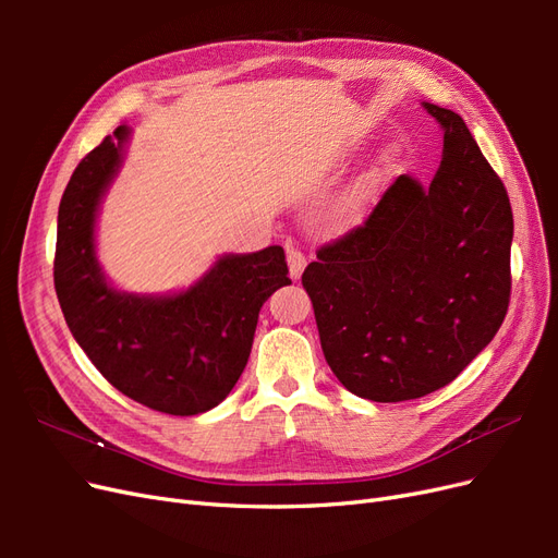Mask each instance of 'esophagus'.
Segmentation results:
<instances>
[{"label":"esophagus","mask_w":558,"mask_h":558,"mask_svg":"<svg viewBox=\"0 0 558 558\" xmlns=\"http://www.w3.org/2000/svg\"><path fill=\"white\" fill-rule=\"evenodd\" d=\"M286 258H289V275H291V279H300L302 272H305V267H307L305 253L291 246V248H286Z\"/></svg>","instance_id":"esophagus-1"}]
</instances>
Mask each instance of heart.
I'll list each match as a JSON object with an SVG mask.
<instances>
[{
  "mask_svg": "<svg viewBox=\"0 0 558 558\" xmlns=\"http://www.w3.org/2000/svg\"><path fill=\"white\" fill-rule=\"evenodd\" d=\"M379 172H381V167H379V165H373V167H367V170H365L361 177H356V181H353L351 189L347 191L344 205H347V207H359L361 202H363L369 193L375 191Z\"/></svg>",
  "mask_w": 558,
  "mask_h": 558,
  "instance_id": "obj_1",
  "label": "heart"
}]
</instances>
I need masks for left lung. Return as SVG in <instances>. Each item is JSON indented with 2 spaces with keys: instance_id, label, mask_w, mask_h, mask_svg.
<instances>
[{
  "instance_id": "obj_1",
  "label": "left lung",
  "mask_w": 558,
  "mask_h": 558,
  "mask_svg": "<svg viewBox=\"0 0 558 558\" xmlns=\"http://www.w3.org/2000/svg\"><path fill=\"white\" fill-rule=\"evenodd\" d=\"M421 105L445 134L433 181L400 174L365 226L318 248L302 275L335 377L375 402L453 381L510 305L508 191L459 113Z\"/></svg>"
}]
</instances>
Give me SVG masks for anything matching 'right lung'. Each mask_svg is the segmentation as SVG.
I'll use <instances>...</instances> for the list:
<instances>
[{
    "label": "right lung",
    "mask_w": 558,
    "mask_h": 558,
    "mask_svg": "<svg viewBox=\"0 0 558 558\" xmlns=\"http://www.w3.org/2000/svg\"><path fill=\"white\" fill-rule=\"evenodd\" d=\"M132 130L78 162L58 211L56 293L74 340L128 398L174 416L209 412L244 373L263 302L291 283L281 246L223 253L189 289H118L97 258V216Z\"/></svg>",
    "instance_id": "1"
}]
</instances>
